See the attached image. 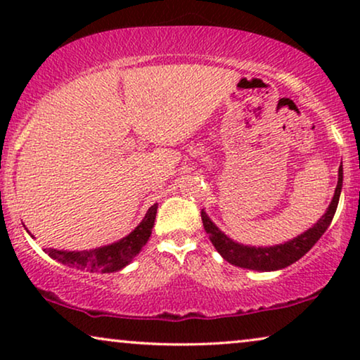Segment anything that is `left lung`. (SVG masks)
I'll list each match as a JSON object with an SVG mask.
<instances>
[{
  "mask_svg": "<svg viewBox=\"0 0 360 360\" xmlns=\"http://www.w3.org/2000/svg\"><path fill=\"white\" fill-rule=\"evenodd\" d=\"M342 188V165L339 167V175H338V186L334 191L331 205L328 206L326 213H324L316 224L308 231H304L303 234L297 236V238L288 240L285 244L274 245V248H250V245L239 244L228 238L213 221L208 218V214L201 210V221H203L206 234L210 236V240L213 243L216 250L223 255L224 260H228L229 264L238 265L243 269L250 270H260V272H270V270H280L288 267L293 262H297L298 259H302L314 244L318 243V239L324 234V231L329 228L331 221L336 213L339 196H341Z\"/></svg>",
  "mask_w": 360,
  "mask_h": 360,
  "instance_id": "8db88e82",
  "label": "left lung"
}]
</instances>
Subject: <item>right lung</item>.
<instances>
[{
  "mask_svg": "<svg viewBox=\"0 0 360 360\" xmlns=\"http://www.w3.org/2000/svg\"><path fill=\"white\" fill-rule=\"evenodd\" d=\"M155 213L157 203L150 206L144 216V219L141 221L139 226L131 234H127L126 238H122L121 240L110 245H103V248L90 250H57L52 248H47L44 250L52 259L78 270L100 274L117 272V270L126 267L139 254V250L144 248L147 240H149L152 228H154Z\"/></svg>",
  "mask_w": 360,
  "mask_h": 360,
  "instance_id": "obj_1",
  "label": "right lung"
}]
</instances>
